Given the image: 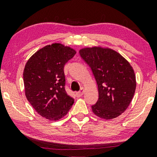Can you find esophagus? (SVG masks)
Returning <instances> with one entry per match:
<instances>
[{
	"instance_id": "1",
	"label": "esophagus",
	"mask_w": 157,
	"mask_h": 157,
	"mask_svg": "<svg viewBox=\"0 0 157 157\" xmlns=\"http://www.w3.org/2000/svg\"><path fill=\"white\" fill-rule=\"evenodd\" d=\"M83 93H84V88L81 87L80 91H79L78 92H77V93H76V96H78V97H80V96H81L83 95Z\"/></svg>"
}]
</instances>
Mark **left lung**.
I'll return each instance as SVG.
<instances>
[{
  "label": "left lung",
  "mask_w": 157,
  "mask_h": 157,
  "mask_svg": "<svg viewBox=\"0 0 157 157\" xmlns=\"http://www.w3.org/2000/svg\"><path fill=\"white\" fill-rule=\"evenodd\" d=\"M93 72L98 99L91 106L94 114L109 120L117 118L129 106L136 90V76L130 63L117 51L99 46L79 51Z\"/></svg>",
  "instance_id": "left-lung-1"
}]
</instances>
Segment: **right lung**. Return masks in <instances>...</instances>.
Wrapping results in <instances>:
<instances>
[{
    "mask_svg": "<svg viewBox=\"0 0 157 157\" xmlns=\"http://www.w3.org/2000/svg\"><path fill=\"white\" fill-rule=\"evenodd\" d=\"M76 53L71 47L56 43L40 48L25 64V96L36 112L47 119H61L74 103L66 92L63 68Z\"/></svg>",
    "mask_w": 157,
    "mask_h": 157,
    "instance_id": "add662e5",
    "label": "right lung"
}]
</instances>
